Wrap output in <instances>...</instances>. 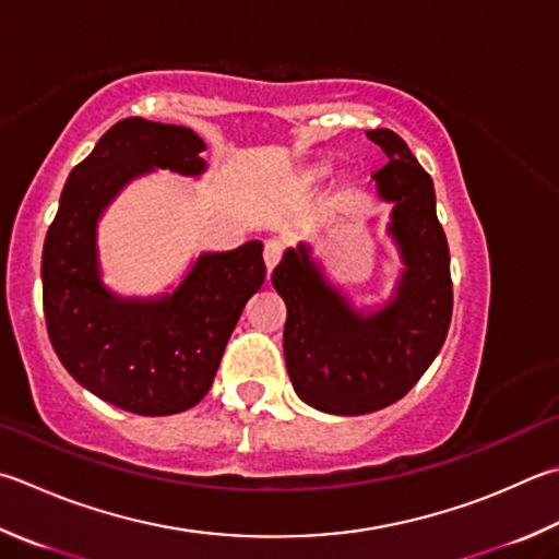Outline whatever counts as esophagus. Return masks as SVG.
Masks as SVG:
<instances>
[{
  "label": "esophagus",
  "instance_id": "obj_1",
  "mask_svg": "<svg viewBox=\"0 0 559 559\" xmlns=\"http://www.w3.org/2000/svg\"><path fill=\"white\" fill-rule=\"evenodd\" d=\"M281 253H283V247L278 239H269L266 245H263V263H266L269 273L276 269V263L281 261Z\"/></svg>",
  "mask_w": 559,
  "mask_h": 559
}]
</instances>
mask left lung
I'll list each match as a JSON object with an SVG mask.
<instances>
[{
  "instance_id": "8db88e82",
  "label": "left lung",
  "mask_w": 559,
  "mask_h": 559,
  "mask_svg": "<svg viewBox=\"0 0 559 559\" xmlns=\"http://www.w3.org/2000/svg\"><path fill=\"white\" fill-rule=\"evenodd\" d=\"M367 136L389 164L371 178L393 202L389 231L405 271L391 302L359 314L324 281L310 249H288L271 283L286 302V352L293 389L312 408L364 415L401 401L442 349L452 320L450 247L435 210V188L418 158L391 129Z\"/></svg>"
}]
</instances>
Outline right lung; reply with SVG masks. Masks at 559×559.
Listing matches in <instances>:
<instances>
[{"label":"right lung","instance_id":"1","mask_svg":"<svg viewBox=\"0 0 559 559\" xmlns=\"http://www.w3.org/2000/svg\"><path fill=\"white\" fill-rule=\"evenodd\" d=\"M195 131L141 117L117 121L70 170L50 222L40 278L48 337L70 377L136 415H174L205 399L247 300L261 288V241L202 253L164 298L124 300L97 269V219L131 178L154 168L200 176Z\"/></svg>","mask_w":559,"mask_h":559}]
</instances>
